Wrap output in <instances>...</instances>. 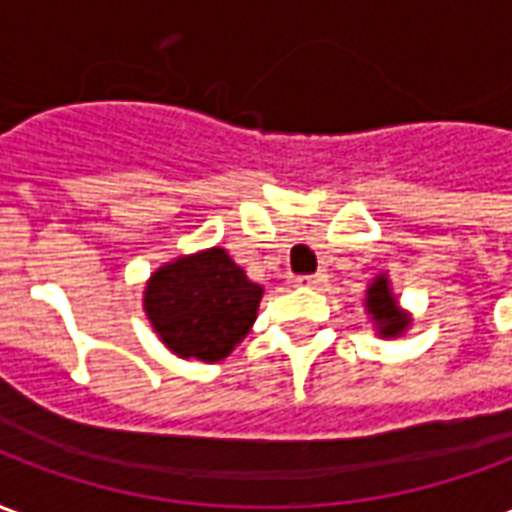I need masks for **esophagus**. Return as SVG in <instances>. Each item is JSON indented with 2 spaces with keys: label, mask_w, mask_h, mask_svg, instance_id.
I'll return each mask as SVG.
<instances>
[{
  "label": "esophagus",
  "mask_w": 512,
  "mask_h": 512,
  "mask_svg": "<svg viewBox=\"0 0 512 512\" xmlns=\"http://www.w3.org/2000/svg\"><path fill=\"white\" fill-rule=\"evenodd\" d=\"M299 288H323L326 285V274H310V277L296 279Z\"/></svg>",
  "instance_id": "1"
}]
</instances>
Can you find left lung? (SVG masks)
<instances>
[{
    "label": "left lung",
    "instance_id": "8db88e82",
    "mask_svg": "<svg viewBox=\"0 0 512 512\" xmlns=\"http://www.w3.org/2000/svg\"><path fill=\"white\" fill-rule=\"evenodd\" d=\"M365 310L367 315H370L373 326H376L378 337H384V340H392V337L406 334V329L411 326V315L397 304V296L395 290H392V282H389V274H376L373 282L367 285Z\"/></svg>",
    "mask_w": 512,
    "mask_h": 512
}]
</instances>
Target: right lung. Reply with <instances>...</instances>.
<instances>
[{"instance_id":"obj_1","label":"right lung","mask_w":512,"mask_h":512,"mask_svg":"<svg viewBox=\"0 0 512 512\" xmlns=\"http://www.w3.org/2000/svg\"><path fill=\"white\" fill-rule=\"evenodd\" d=\"M263 285L222 246L180 255L156 268L142 307L158 340L180 359L222 362L244 340L257 318Z\"/></svg>"}]
</instances>
